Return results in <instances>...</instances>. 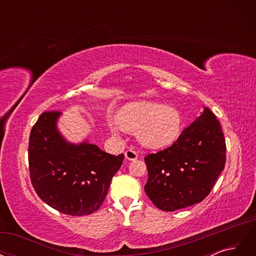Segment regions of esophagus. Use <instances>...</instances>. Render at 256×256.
<instances>
[{
	"instance_id": "obj_1",
	"label": "esophagus",
	"mask_w": 256,
	"mask_h": 256,
	"mask_svg": "<svg viewBox=\"0 0 256 256\" xmlns=\"http://www.w3.org/2000/svg\"><path fill=\"white\" fill-rule=\"evenodd\" d=\"M125 157L128 160H136L138 157V154L134 148H129L125 152Z\"/></svg>"
}]
</instances>
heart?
Here are the masks:
<instances>
[{
  "label": "heart",
  "instance_id": "1",
  "mask_svg": "<svg viewBox=\"0 0 256 256\" xmlns=\"http://www.w3.org/2000/svg\"><path fill=\"white\" fill-rule=\"evenodd\" d=\"M116 120L118 124H110L113 134H118L120 128L126 131L138 130V140L150 148H161L174 143L182 126V115L176 109L150 102L127 104Z\"/></svg>",
  "mask_w": 256,
  "mask_h": 256
}]
</instances>
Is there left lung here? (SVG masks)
I'll list each match as a JSON object with an SVG mask.
<instances>
[{"instance_id": "left-lung-1", "label": "left lung", "mask_w": 256, "mask_h": 256, "mask_svg": "<svg viewBox=\"0 0 256 256\" xmlns=\"http://www.w3.org/2000/svg\"><path fill=\"white\" fill-rule=\"evenodd\" d=\"M226 152L220 122L206 108L171 146L145 156L147 196L164 212L202 202L223 171Z\"/></svg>"}]
</instances>
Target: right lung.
<instances>
[{"instance_id": "add662e5", "label": "right lung", "mask_w": 256, "mask_h": 256, "mask_svg": "<svg viewBox=\"0 0 256 256\" xmlns=\"http://www.w3.org/2000/svg\"><path fill=\"white\" fill-rule=\"evenodd\" d=\"M58 111L44 112L30 134L28 170L37 196L58 212L85 216L108 194L124 154L113 156L97 145L66 142L56 129Z\"/></svg>"}]
</instances>
